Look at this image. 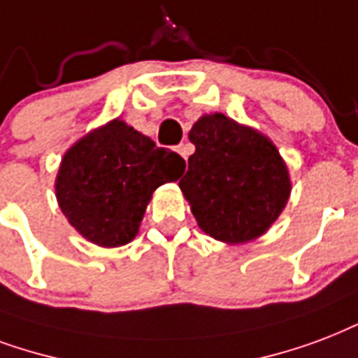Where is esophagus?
Returning <instances> with one entry per match:
<instances>
[{
  "label": "esophagus",
  "instance_id": "1",
  "mask_svg": "<svg viewBox=\"0 0 358 358\" xmlns=\"http://www.w3.org/2000/svg\"><path fill=\"white\" fill-rule=\"evenodd\" d=\"M176 152H178V154L182 155L184 159H187V157H189L191 152H193V148H191V144L182 143V144H178V146H176Z\"/></svg>",
  "mask_w": 358,
  "mask_h": 358
}]
</instances>
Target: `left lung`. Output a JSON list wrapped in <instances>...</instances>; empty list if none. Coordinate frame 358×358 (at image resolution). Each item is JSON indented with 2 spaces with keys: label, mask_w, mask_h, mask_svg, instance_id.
<instances>
[{
  "label": "left lung",
  "mask_w": 358,
  "mask_h": 358,
  "mask_svg": "<svg viewBox=\"0 0 358 358\" xmlns=\"http://www.w3.org/2000/svg\"><path fill=\"white\" fill-rule=\"evenodd\" d=\"M189 141L195 154L178 185L199 227L229 244L261 236L291 193L276 146L223 114L203 116L189 131Z\"/></svg>",
  "instance_id": "obj_1"
}]
</instances>
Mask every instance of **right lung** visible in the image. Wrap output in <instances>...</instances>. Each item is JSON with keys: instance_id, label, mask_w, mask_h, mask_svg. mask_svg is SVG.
I'll return each mask as SVG.
<instances>
[{"instance_id": "right-lung-1", "label": "right lung", "mask_w": 358, "mask_h": 358, "mask_svg": "<svg viewBox=\"0 0 358 358\" xmlns=\"http://www.w3.org/2000/svg\"><path fill=\"white\" fill-rule=\"evenodd\" d=\"M184 169L176 152L155 146L150 136L114 120L64 155L56 197L84 238L116 248L135 238L152 193L178 180Z\"/></svg>"}]
</instances>
